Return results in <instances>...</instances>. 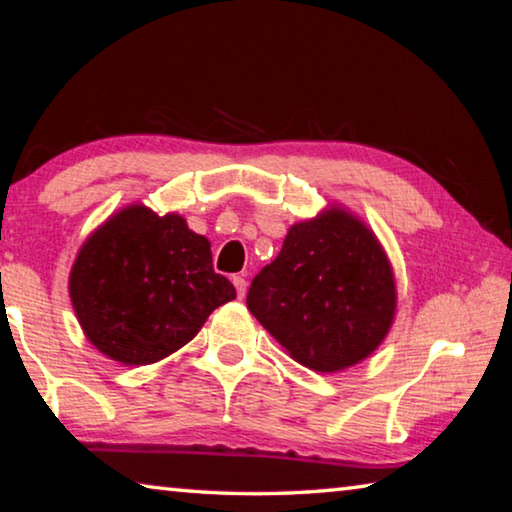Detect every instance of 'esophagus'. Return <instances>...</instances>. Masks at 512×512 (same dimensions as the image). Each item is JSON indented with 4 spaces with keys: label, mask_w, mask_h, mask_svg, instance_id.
<instances>
[{
    "label": "esophagus",
    "mask_w": 512,
    "mask_h": 512,
    "mask_svg": "<svg viewBox=\"0 0 512 512\" xmlns=\"http://www.w3.org/2000/svg\"><path fill=\"white\" fill-rule=\"evenodd\" d=\"M232 284H235L237 296H239V298H244V296H246V287H248L246 277H244V275H235V277H232Z\"/></svg>",
    "instance_id": "esophagus-1"
}]
</instances>
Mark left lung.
I'll return each instance as SVG.
<instances>
[{"instance_id":"8db88e82","label":"left lung","mask_w":512,"mask_h":512,"mask_svg":"<svg viewBox=\"0 0 512 512\" xmlns=\"http://www.w3.org/2000/svg\"><path fill=\"white\" fill-rule=\"evenodd\" d=\"M246 305L302 366L350 368L384 341L395 280L377 237L343 210L296 223L250 282Z\"/></svg>"}]
</instances>
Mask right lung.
<instances>
[{"label": "right lung", "instance_id": "1", "mask_svg": "<svg viewBox=\"0 0 512 512\" xmlns=\"http://www.w3.org/2000/svg\"><path fill=\"white\" fill-rule=\"evenodd\" d=\"M69 296L94 348L126 366H146L192 341L237 291L214 273L210 241L183 216L131 205L85 241Z\"/></svg>", "mask_w": 512, "mask_h": 512}]
</instances>
